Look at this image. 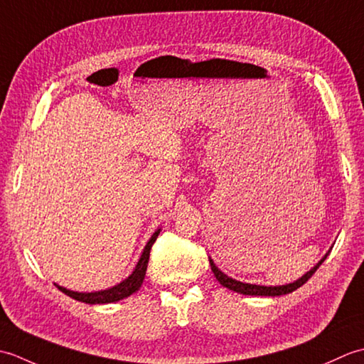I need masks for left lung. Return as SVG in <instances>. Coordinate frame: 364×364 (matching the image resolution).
I'll return each instance as SVG.
<instances>
[{
    "label": "left lung",
    "mask_w": 364,
    "mask_h": 364,
    "mask_svg": "<svg viewBox=\"0 0 364 364\" xmlns=\"http://www.w3.org/2000/svg\"><path fill=\"white\" fill-rule=\"evenodd\" d=\"M327 255L310 270V272H306L304 277L299 278L297 282L289 283V284H282V286H259V284H250V283L237 282V280H233V278H230L228 275L223 274L222 270L214 264V261L211 258H210V264H211V270L214 272V277L218 278V282L222 286L228 288L230 291H235L237 294H244V296H270V297H275V296H283V294H289L292 291H296L297 288H300L301 284H305L308 280H310L311 275L316 272V270H318V267L322 264V262L326 261Z\"/></svg>",
    "instance_id": "left-lung-1"
}]
</instances>
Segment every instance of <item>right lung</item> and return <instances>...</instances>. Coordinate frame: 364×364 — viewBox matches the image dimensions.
<instances>
[{
    "label": "right lung",
    "mask_w": 364,
    "mask_h": 364,
    "mask_svg": "<svg viewBox=\"0 0 364 364\" xmlns=\"http://www.w3.org/2000/svg\"><path fill=\"white\" fill-rule=\"evenodd\" d=\"M161 228H158L154 231L153 236L150 237V241L146 242L145 249L141 255V259L137 261V264L133 270V274H131L128 278H125L122 283L112 286L109 289H105V291H97V292H76V291H70L67 288H63V286L56 284L58 288L63 291L64 294H67L68 297H72L75 300H80L84 301V304H90V305H97V304H112V301H119L122 299H125L131 294H134L139 288H141V284L145 278V272H146V266H149V259H150V250H151V245L156 241V237L159 235Z\"/></svg>",
    "instance_id": "right-lung-1"
}]
</instances>
